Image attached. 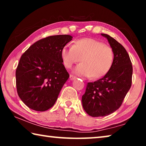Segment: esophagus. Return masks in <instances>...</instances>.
<instances>
[{
    "label": "esophagus",
    "instance_id": "34e87169",
    "mask_svg": "<svg viewBox=\"0 0 146 146\" xmlns=\"http://www.w3.org/2000/svg\"><path fill=\"white\" fill-rule=\"evenodd\" d=\"M75 78H76L75 76H73V75H71L70 76V79L71 80H74Z\"/></svg>",
    "mask_w": 146,
    "mask_h": 146
}]
</instances>
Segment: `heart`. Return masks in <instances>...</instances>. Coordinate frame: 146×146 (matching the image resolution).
<instances>
[{
	"label": "heart",
	"instance_id": "heart-1",
	"mask_svg": "<svg viewBox=\"0 0 146 146\" xmlns=\"http://www.w3.org/2000/svg\"><path fill=\"white\" fill-rule=\"evenodd\" d=\"M64 66L71 68L74 64L82 61L73 72L86 78H99L105 76L112 67L113 52L109 46L91 38L76 40L74 46L66 45L60 51Z\"/></svg>",
	"mask_w": 146,
	"mask_h": 146
}]
</instances>
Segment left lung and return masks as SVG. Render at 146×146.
Instances as JSON below:
<instances>
[{
    "label": "left lung",
    "mask_w": 146,
    "mask_h": 146,
    "mask_svg": "<svg viewBox=\"0 0 146 146\" xmlns=\"http://www.w3.org/2000/svg\"><path fill=\"white\" fill-rule=\"evenodd\" d=\"M107 38L113 52V62L110 71L94 82H88L82 97L86 112L93 117H105L120 107L132 83L133 67L125 49L107 34Z\"/></svg>",
    "instance_id": "obj_1"
}]
</instances>
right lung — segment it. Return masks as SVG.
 <instances>
[{
  "instance_id": "right-lung-1",
  "label": "right lung",
  "mask_w": 146,
  "mask_h": 146,
  "mask_svg": "<svg viewBox=\"0 0 146 146\" xmlns=\"http://www.w3.org/2000/svg\"><path fill=\"white\" fill-rule=\"evenodd\" d=\"M69 35L50 36L27 49L16 70V86L21 100L31 110L45 111L55 104L70 77L60 51L72 40Z\"/></svg>"
}]
</instances>
